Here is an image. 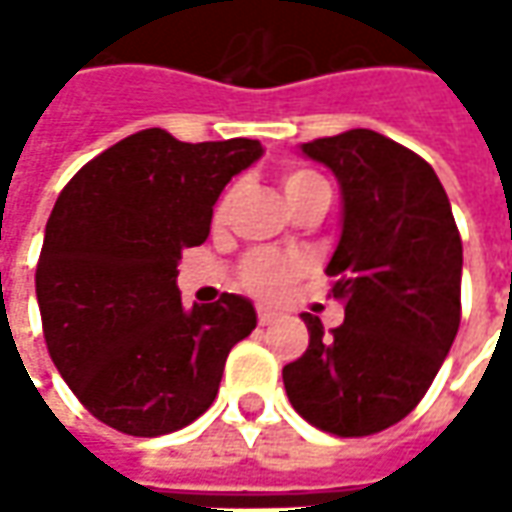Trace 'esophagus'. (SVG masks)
I'll return each instance as SVG.
<instances>
[{
  "label": "esophagus",
  "mask_w": 512,
  "mask_h": 512,
  "mask_svg": "<svg viewBox=\"0 0 512 512\" xmlns=\"http://www.w3.org/2000/svg\"><path fill=\"white\" fill-rule=\"evenodd\" d=\"M276 310H270V307H259V325H270V322H276Z\"/></svg>",
  "instance_id": "obj_1"
}]
</instances>
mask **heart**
<instances>
[{
  "mask_svg": "<svg viewBox=\"0 0 512 512\" xmlns=\"http://www.w3.org/2000/svg\"><path fill=\"white\" fill-rule=\"evenodd\" d=\"M327 190V182L316 173V170H287L282 176V193H285L287 205L290 210L310 199L313 193H322ZM230 205V193L222 199V205L216 210V219L222 222ZM305 259L299 256H282V253H256L250 256L245 265H242V285L256 293V296H279L285 293L287 287L293 285L302 273H305Z\"/></svg>",
  "mask_w": 512,
  "mask_h": 512,
  "instance_id": "1",
  "label": "heart"
}]
</instances>
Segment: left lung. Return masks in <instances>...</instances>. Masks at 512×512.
Returning <instances> with one entry per match:
<instances>
[{"instance_id":"8db88e82","label":"left lung","mask_w":512,"mask_h":512,"mask_svg":"<svg viewBox=\"0 0 512 512\" xmlns=\"http://www.w3.org/2000/svg\"><path fill=\"white\" fill-rule=\"evenodd\" d=\"M342 193L325 273L344 305L330 336L302 313L310 344L282 379L296 413L336 436H370L422 402L462 319V239L436 170L367 128L299 145Z\"/></svg>"}]
</instances>
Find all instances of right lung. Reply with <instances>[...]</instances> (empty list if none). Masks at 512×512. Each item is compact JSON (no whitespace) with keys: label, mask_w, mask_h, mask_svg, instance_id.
Wrapping results in <instances>:
<instances>
[{"label":"right lung","mask_w":512,"mask_h":512,"mask_svg":"<svg viewBox=\"0 0 512 512\" xmlns=\"http://www.w3.org/2000/svg\"><path fill=\"white\" fill-rule=\"evenodd\" d=\"M262 153L256 139L190 145L162 128L139 130L59 193L36 299L50 359L99 422L148 439L213 404L256 307L236 293L185 307L176 276L182 250L207 239L227 182Z\"/></svg>","instance_id":"obj_1"}]
</instances>
